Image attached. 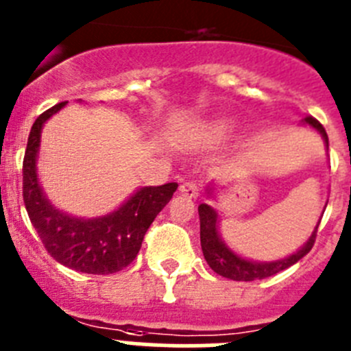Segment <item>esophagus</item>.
<instances>
[{
    "label": "esophagus",
    "instance_id": "1",
    "mask_svg": "<svg viewBox=\"0 0 351 351\" xmlns=\"http://www.w3.org/2000/svg\"><path fill=\"white\" fill-rule=\"evenodd\" d=\"M179 193L188 198H197L200 195V188H198V184L195 181H186L179 186Z\"/></svg>",
    "mask_w": 351,
    "mask_h": 351
}]
</instances>
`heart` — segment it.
Masks as SVG:
<instances>
[{"label":"heart","mask_w":351,"mask_h":351,"mask_svg":"<svg viewBox=\"0 0 351 351\" xmlns=\"http://www.w3.org/2000/svg\"><path fill=\"white\" fill-rule=\"evenodd\" d=\"M228 127L224 123H214L208 127V134H210L212 137H223L224 134H226Z\"/></svg>","instance_id":"obj_1"}]
</instances>
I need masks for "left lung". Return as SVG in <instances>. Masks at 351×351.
<instances>
[{"label":"left lung","mask_w":351,"mask_h":351,"mask_svg":"<svg viewBox=\"0 0 351 351\" xmlns=\"http://www.w3.org/2000/svg\"><path fill=\"white\" fill-rule=\"evenodd\" d=\"M304 123L320 132L324 141H326V146L329 147V137H327L326 128L322 127L320 121L315 120L313 117H306L304 118ZM198 215H200V243L202 250H204L205 261H207V265L210 266L217 275L237 282L261 280V278H268V276L276 275V273H280L282 269L295 265L301 257H304L311 250L315 239H317L318 224H320V221H318L313 233H311V237L308 239V242L304 243L298 252L292 254V256L271 263H256L240 257L239 254H234L233 250L223 242L219 231H217V212H215L210 205H198Z\"/></svg>","instance_id":"obj_1"}]
</instances>
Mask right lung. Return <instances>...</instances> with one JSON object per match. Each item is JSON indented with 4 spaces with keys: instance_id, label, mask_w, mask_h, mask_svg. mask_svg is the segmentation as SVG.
Listing matches in <instances>:
<instances>
[{
    "instance_id": "add662e5",
    "label": "right lung",
    "mask_w": 351,
    "mask_h": 351,
    "mask_svg": "<svg viewBox=\"0 0 351 351\" xmlns=\"http://www.w3.org/2000/svg\"><path fill=\"white\" fill-rule=\"evenodd\" d=\"M66 102L41 112L29 132L22 163L25 210L45 249L57 263L92 275H109L130 265L139 254L147 228L170 202L178 182L146 186L114 212L95 219H80L57 210L38 182L36 160L45 121Z\"/></svg>"
}]
</instances>
